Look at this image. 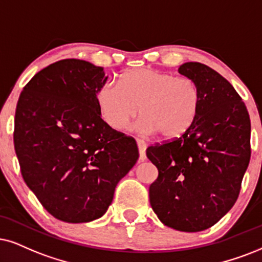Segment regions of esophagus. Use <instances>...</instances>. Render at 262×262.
I'll return each instance as SVG.
<instances>
[{
	"label": "esophagus",
	"mask_w": 262,
	"mask_h": 262,
	"mask_svg": "<svg viewBox=\"0 0 262 262\" xmlns=\"http://www.w3.org/2000/svg\"><path fill=\"white\" fill-rule=\"evenodd\" d=\"M137 144L139 148V161L144 162L146 160V142L142 139H137Z\"/></svg>",
	"instance_id": "34e87169"
}]
</instances>
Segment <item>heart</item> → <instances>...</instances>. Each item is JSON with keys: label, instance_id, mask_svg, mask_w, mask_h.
Listing matches in <instances>:
<instances>
[{"label": "heart", "instance_id": "1", "mask_svg": "<svg viewBox=\"0 0 262 262\" xmlns=\"http://www.w3.org/2000/svg\"><path fill=\"white\" fill-rule=\"evenodd\" d=\"M97 100L102 120L115 130H124L140 107L141 130L175 139L193 125L200 112L201 94L191 78L137 69L122 76L120 85L105 83Z\"/></svg>", "mask_w": 262, "mask_h": 262}]
</instances>
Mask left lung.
Segmentation results:
<instances>
[{
  "label": "left lung",
  "mask_w": 262,
  "mask_h": 262,
  "mask_svg": "<svg viewBox=\"0 0 262 262\" xmlns=\"http://www.w3.org/2000/svg\"><path fill=\"white\" fill-rule=\"evenodd\" d=\"M178 71L200 89V112L180 138L147 147L158 169L148 193L165 226L198 232L236 203L250 161V118L232 84L209 66L191 61Z\"/></svg>",
  "instance_id": "obj_1"
}]
</instances>
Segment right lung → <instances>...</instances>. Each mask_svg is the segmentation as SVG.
<instances>
[{
    "instance_id": "right-lung-1",
    "label": "right lung",
    "mask_w": 262,
    "mask_h": 262,
    "mask_svg": "<svg viewBox=\"0 0 262 262\" xmlns=\"http://www.w3.org/2000/svg\"><path fill=\"white\" fill-rule=\"evenodd\" d=\"M106 79L100 66L64 59L30 79L16 104L13 137L23 179L65 223L101 217L139 158L134 139L102 121L97 94Z\"/></svg>"
}]
</instances>
